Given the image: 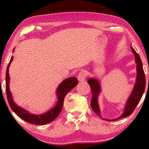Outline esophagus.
Listing matches in <instances>:
<instances>
[{
    "label": "esophagus",
    "instance_id": "obj_1",
    "mask_svg": "<svg viewBox=\"0 0 149 149\" xmlns=\"http://www.w3.org/2000/svg\"><path fill=\"white\" fill-rule=\"evenodd\" d=\"M77 79L79 82L84 81L86 79V74L84 72H80L77 75Z\"/></svg>",
    "mask_w": 149,
    "mask_h": 149
}]
</instances>
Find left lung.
<instances>
[{
	"label": "left lung",
	"instance_id": "1",
	"mask_svg": "<svg viewBox=\"0 0 149 149\" xmlns=\"http://www.w3.org/2000/svg\"><path fill=\"white\" fill-rule=\"evenodd\" d=\"M131 48H132L133 53L135 55V62L137 63V78H136V82L134 88H133L132 93H131L129 99L127 100V102H126V105L124 108V112H123L122 115L119 118H116V119L111 120L103 119L104 120L114 121L120 119V118L129 116L132 114L133 111L135 109L136 107H137L138 103L140 101L141 97H142L143 93H144L146 85V79L144 70H143V68L142 62H141L140 56H139V54L136 52L135 50L133 49V48L132 47ZM87 82L89 84L92 91V99L91 102V105L93 110H94V112L96 114L100 116V109L99 104H98V96H99L100 90H101L100 84L99 81L97 79H94V78H90L87 81Z\"/></svg>",
	"mask_w": 149,
	"mask_h": 149
}]
</instances>
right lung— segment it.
Instances as JSON below:
<instances>
[{"mask_svg":"<svg viewBox=\"0 0 149 149\" xmlns=\"http://www.w3.org/2000/svg\"><path fill=\"white\" fill-rule=\"evenodd\" d=\"M12 60H13V56L11 57V59L10 60L6 72V92L7 99H8L9 105L11 109L14 111L15 114L18 116L22 120H24L28 123H33V124L45 125L52 122V121L56 119L60 112H61L65 96L68 93L71 91L72 89H73V88L77 85L78 81L77 78L75 77L67 78V79L63 81L61 84H60L56 90L58 102L57 104L55 105V107L49 110L47 112H45L41 115L33 114L31 113L24 110L23 108L17 106L15 104L13 99H12V93L9 89L10 77L8 73L9 66L10 65Z\"/></svg>","mask_w":149,"mask_h":149,"instance_id":"right-lung-1","label":"right lung"}]
</instances>
